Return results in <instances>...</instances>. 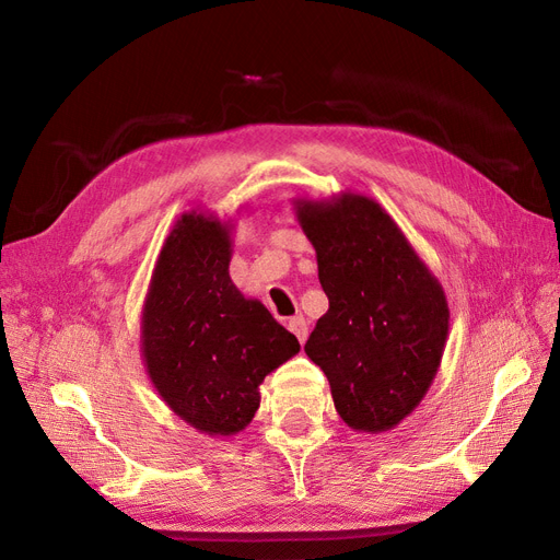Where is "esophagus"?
Wrapping results in <instances>:
<instances>
[{
  "label": "esophagus",
  "mask_w": 560,
  "mask_h": 560,
  "mask_svg": "<svg viewBox=\"0 0 560 560\" xmlns=\"http://www.w3.org/2000/svg\"><path fill=\"white\" fill-rule=\"evenodd\" d=\"M289 330H292L296 338H299V342L303 345L305 342V338H307V322H305V317L303 315H296V317H292L289 319Z\"/></svg>",
  "instance_id": "1"
}]
</instances>
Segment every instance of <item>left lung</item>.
I'll return each mask as SVG.
<instances>
[{"instance_id":"left-lung-1","label":"left lung","mask_w":560,"mask_h":560,"mask_svg":"<svg viewBox=\"0 0 560 560\" xmlns=\"http://www.w3.org/2000/svg\"><path fill=\"white\" fill-rule=\"evenodd\" d=\"M294 209L328 296L305 353L351 430L388 432L420 405L441 365L451 319L443 287L372 197H301Z\"/></svg>"}]
</instances>
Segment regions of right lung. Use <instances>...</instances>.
<instances>
[{"instance_id":"1","label":"right lung","mask_w":560,"mask_h":560,"mask_svg":"<svg viewBox=\"0 0 560 560\" xmlns=\"http://www.w3.org/2000/svg\"><path fill=\"white\" fill-rule=\"evenodd\" d=\"M232 220L188 211L155 259L142 307V358L153 388L190 428L234 436L259 409V386L301 351L230 278Z\"/></svg>"}]
</instances>
